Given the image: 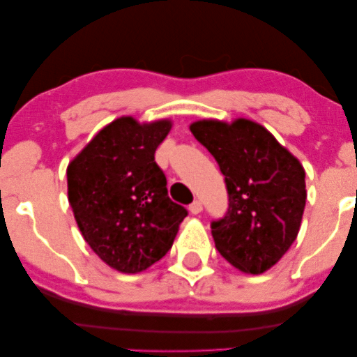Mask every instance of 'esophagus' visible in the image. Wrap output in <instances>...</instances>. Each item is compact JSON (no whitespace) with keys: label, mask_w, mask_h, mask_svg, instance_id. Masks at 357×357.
Returning <instances> with one entry per match:
<instances>
[{"label":"esophagus","mask_w":357,"mask_h":357,"mask_svg":"<svg viewBox=\"0 0 357 357\" xmlns=\"http://www.w3.org/2000/svg\"><path fill=\"white\" fill-rule=\"evenodd\" d=\"M188 209H190V213H192V214H199L203 211V204H202V202H199V199H195V202L188 206Z\"/></svg>","instance_id":"34e87169"}]
</instances>
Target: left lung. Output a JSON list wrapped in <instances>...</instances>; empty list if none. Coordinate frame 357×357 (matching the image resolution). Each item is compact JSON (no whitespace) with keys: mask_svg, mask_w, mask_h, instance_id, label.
<instances>
[{"mask_svg":"<svg viewBox=\"0 0 357 357\" xmlns=\"http://www.w3.org/2000/svg\"><path fill=\"white\" fill-rule=\"evenodd\" d=\"M190 130L216 159L226 182L227 211L211 222L218 252L243 273L270 270L299 232L307 198L304 167L255 121L199 120Z\"/></svg>","mask_w":357,"mask_h":357,"instance_id":"1","label":"left lung"}]
</instances>
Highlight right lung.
Instances as JSON below:
<instances>
[{
	"label": "right lung",
	"mask_w": 357,
	"mask_h": 357,
	"mask_svg": "<svg viewBox=\"0 0 357 357\" xmlns=\"http://www.w3.org/2000/svg\"><path fill=\"white\" fill-rule=\"evenodd\" d=\"M169 120L139 125L121 116L68 165V199L92 250L121 273H139L172 247L188 211L167 193L154 153Z\"/></svg>",
	"instance_id": "right-lung-1"
}]
</instances>
